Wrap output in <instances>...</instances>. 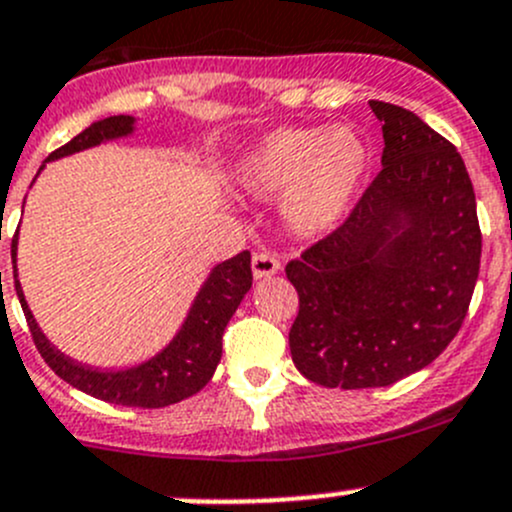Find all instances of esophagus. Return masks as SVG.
I'll return each mask as SVG.
<instances>
[{"mask_svg": "<svg viewBox=\"0 0 512 512\" xmlns=\"http://www.w3.org/2000/svg\"><path fill=\"white\" fill-rule=\"evenodd\" d=\"M280 272V260L272 255H267V252H255L252 255V275H255V280H267V277L277 275Z\"/></svg>", "mask_w": 512, "mask_h": 512, "instance_id": "34e87169", "label": "esophagus"}]
</instances>
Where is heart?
I'll use <instances>...</instances> for the list:
<instances>
[{"label":"heart","instance_id":"1","mask_svg":"<svg viewBox=\"0 0 512 512\" xmlns=\"http://www.w3.org/2000/svg\"><path fill=\"white\" fill-rule=\"evenodd\" d=\"M369 141L356 126L275 128L235 165L252 198H282V220L299 240H322L347 223L371 170Z\"/></svg>","mask_w":512,"mask_h":512}]
</instances>
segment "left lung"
I'll list each match as a JSON object with an SVG mask.
<instances>
[{
	"label": "left lung",
	"instance_id": "8db88e82",
	"mask_svg": "<svg viewBox=\"0 0 512 512\" xmlns=\"http://www.w3.org/2000/svg\"><path fill=\"white\" fill-rule=\"evenodd\" d=\"M381 173L347 223L287 265L299 294L289 352L327 389H376L451 344L480 270L476 193L461 153L416 113L369 101Z\"/></svg>",
	"mask_w": 512,
	"mask_h": 512
}]
</instances>
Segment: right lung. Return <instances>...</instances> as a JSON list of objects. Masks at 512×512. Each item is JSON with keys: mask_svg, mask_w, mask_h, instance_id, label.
Masks as SVG:
<instances>
[{"mask_svg": "<svg viewBox=\"0 0 512 512\" xmlns=\"http://www.w3.org/2000/svg\"><path fill=\"white\" fill-rule=\"evenodd\" d=\"M136 118L133 116H111L86 128L84 133L61 146L44 160H59L74 153L89 151L101 143L118 141L136 133ZM39 168V173L44 170ZM36 173V175H39ZM36 180V178H34ZM17 247L19 232L12 240V265H14V287H17L19 304L24 309V317L29 322L36 349L44 356L46 364L54 374H59L66 384L94 399L108 401L118 406H138V409H163V406L178 404L188 396L198 394L210 379L223 356V332L252 287V267L250 252H240L232 260L220 262L208 272L205 282L195 294L183 324L175 332V337L160 349L158 354L148 356L146 361L123 369H98V366L76 361L74 356L64 354L59 347L49 342L41 327L36 324L27 297H24L22 282L17 270ZM2 282V275H0Z\"/></svg>", "mask_w": 512, "mask_h": 512, "instance_id": "obj_1", "label": "right lung"}]
</instances>
